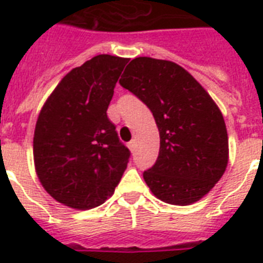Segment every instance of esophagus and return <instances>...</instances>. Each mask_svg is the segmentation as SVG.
I'll return each instance as SVG.
<instances>
[{"instance_id":"esophagus-1","label":"esophagus","mask_w":263,"mask_h":263,"mask_svg":"<svg viewBox=\"0 0 263 263\" xmlns=\"http://www.w3.org/2000/svg\"><path fill=\"white\" fill-rule=\"evenodd\" d=\"M135 147H136V142L135 140H131V142L128 143V148H129L131 152H134V150H135Z\"/></svg>"}]
</instances>
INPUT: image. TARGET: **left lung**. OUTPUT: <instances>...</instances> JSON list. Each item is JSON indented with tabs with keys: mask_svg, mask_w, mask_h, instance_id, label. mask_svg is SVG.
I'll return each mask as SVG.
<instances>
[{
	"mask_svg": "<svg viewBox=\"0 0 263 263\" xmlns=\"http://www.w3.org/2000/svg\"><path fill=\"white\" fill-rule=\"evenodd\" d=\"M120 84L152 110L160 131V154L143 179L165 203L202 199L222 177L229 158L222 113L195 80L172 61L138 57Z\"/></svg>",
	"mask_w": 263,
	"mask_h": 263,
	"instance_id": "1",
	"label": "left lung"
}]
</instances>
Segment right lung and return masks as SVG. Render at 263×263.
I'll return each instance as SVG.
<instances>
[{"label": "right lung", "mask_w": 263, "mask_h": 263, "mask_svg": "<svg viewBox=\"0 0 263 263\" xmlns=\"http://www.w3.org/2000/svg\"><path fill=\"white\" fill-rule=\"evenodd\" d=\"M128 59L99 54L64 76L41 109L34 164L42 187L68 208L88 210L113 195L129 150L106 110Z\"/></svg>", "instance_id": "1"}]
</instances>
